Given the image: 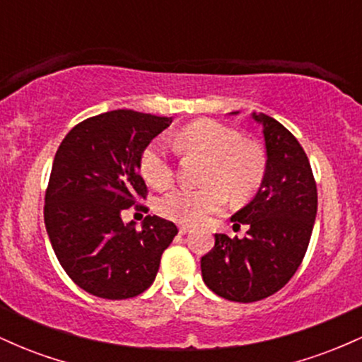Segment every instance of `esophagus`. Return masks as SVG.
I'll return each instance as SVG.
<instances>
[{
	"instance_id": "esophagus-1",
	"label": "esophagus",
	"mask_w": 362,
	"mask_h": 362,
	"mask_svg": "<svg viewBox=\"0 0 362 362\" xmlns=\"http://www.w3.org/2000/svg\"><path fill=\"white\" fill-rule=\"evenodd\" d=\"M190 231H192V228L187 226V224H180V226H178V233L180 235H187V233H190Z\"/></svg>"
}]
</instances>
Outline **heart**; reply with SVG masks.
Masks as SVG:
<instances>
[{"instance_id": "1", "label": "heart", "mask_w": 362, "mask_h": 362, "mask_svg": "<svg viewBox=\"0 0 362 362\" xmlns=\"http://www.w3.org/2000/svg\"><path fill=\"white\" fill-rule=\"evenodd\" d=\"M173 144L185 155L207 158L201 187H175L158 201L161 216L177 223L197 224L219 213L228 194L245 201L257 192L265 177V155L240 132L218 120H195L177 132ZM139 170L155 189H167L175 178V165L167 143L155 139L143 149Z\"/></svg>"}]
</instances>
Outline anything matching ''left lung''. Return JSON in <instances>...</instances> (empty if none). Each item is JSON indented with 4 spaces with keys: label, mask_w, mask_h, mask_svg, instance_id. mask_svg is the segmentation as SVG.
I'll return each mask as SVG.
<instances>
[{
    "label": "left lung",
    "mask_w": 362,
    "mask_h": 362,
    "mask_svg": "<svg viewBox=\"0 0 362 362\" xmlns=\"http://www.w3.org/2000/svg\"><path fill=\"white\" fill-rule=\"evenodd\" d=\"M262 126L267 168L259 192L231 221L247 224L243 238L216 233L213 250L201 259L202 279L228 301L253 303L284 288L305 259L318 195L310 160L298 139L265 114Z\"/></svg>",
    "instance_id": "obj_1"
}]
</instances>
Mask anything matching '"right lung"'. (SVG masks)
<instances>
[{"mask_svg":"<svg viewBox=\"0 0 362 362\" xmlns=\"http://www.w3.org/2000/svg\"><path fill=\"white\" fill-rule=\"evenodd\" d=\"M170 117L112 110L81 120L57 148L45 189L49 240L71 281L103 300H127L155 281L165 248L178 233L172 221L146 216L143 228L120 213L148 197L139 158Z\"/></svg>","mask_w":362,"mask_h":362,"instance_id":"add662e5","label":"right lung"}]
</instances>
